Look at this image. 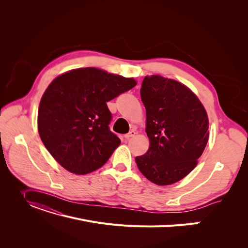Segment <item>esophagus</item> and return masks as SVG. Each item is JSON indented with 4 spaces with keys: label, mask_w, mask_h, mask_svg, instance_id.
<instances>
[{
    "label": "esophagus",
    "mask_w": 248,
    "mask_h": 248,
    "mask_svg": "<svg viewBox=\"0 0 248 248\" xmlns=\"http://www.w3.org/2000/svg\"><path fill=\"white\" fill-rule=\"evenodd\" d=\"M137 135V132L135 131V129H132L131 132H129L128 134H126V135H124V139H126V140H128V139H131V138H133V137H135Z\"/></svg>",
    "instance_id": "esophagus-1"
}]
</instances>
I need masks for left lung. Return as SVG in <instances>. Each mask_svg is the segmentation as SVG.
Instances as JSON below:
<instances>
[{"label":"left lung","instance_id":"8db88e82","mask_svg":"<svg viewBox=\"0 0 248 248\" xmlns=\"http://www.w3.org/2000/svg\"><path fill=\"white\" fill-rule=\"evenodd\" d=\"M140 97L147 111L150 147L145 155L136 157V163L154 184H174L194 170L206 148V109L185 84L158 74L144 78Z\"/></svg>","mask_w":248,"mask_h":248}]
</instances>
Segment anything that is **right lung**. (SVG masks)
<instances>
[{
    "label": "right lung",
    "mask_w": 248,
    "mask_h": 248,
    "mask_svg": "<svg viewBox=\"0 0 248 248\" xmlns=\"http://www.w3.org/2000/svg\"><path fill=\"white\" fill-rule=\"evenodd\" d=\"M137 85L133 77L95 67L60 74L46 88L38 109V132L65 170L93 172L108 162L121 140L109 131L107 102Z\"/></svg>",
    "instance_id": "1"
}]
</instances>
